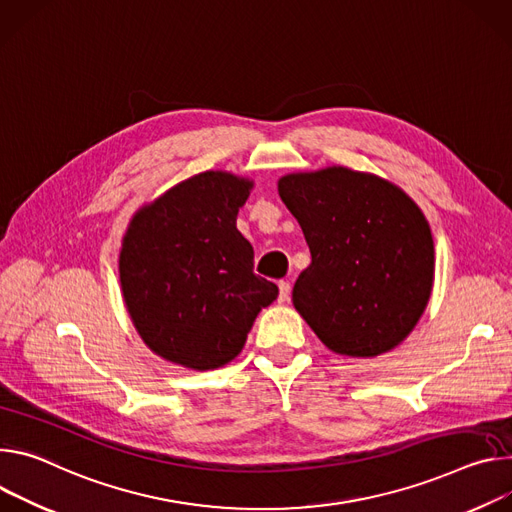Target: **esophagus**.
<instances>
[{"label":"esophagus","instance_id":"esophagus-1","mask_svg":"<svg viewBox=\"0 0 512 512\" xmlns=\"http://www.w3.org/2000/svg\"><path fill=\"white\" fill-rule=\"evenodd\" d=\"M289 295H291V282L289 280H280L278 282V301L280 303L289 301Z\"/></svg>","mask_w":512,"mask_h":512}]
</instances>
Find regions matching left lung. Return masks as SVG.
<instances>
[{"instance_id":"left-lung-1","label":"left lung","mask_w":512,"mask_h":512,"mask_svg":"<svg viewBox=\"0 0 512 512\" xmlns=\"http://www.w3.org/2000/svg\"><path fill=\"white\" fill-rule=\"evenodd\" d=\"M278 195L311 252L293 305L321 342L352 358L399 346L433 287V238L417 203L388 181L344 166L282 177Z\"/></svg>"}]
</instances>
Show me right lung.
<instances>
[{
	"label": "right lung",
	"instance_id": "1",
	"mask_svg": "<svg viewBox=\"0 0 512 512\" xmlns=\"http://www.w3.org/2000/svg\"><path fill=\"white\" fill-rule=\"evenodd\" d=\"M252 183L221 170L195 175L142 207L124 238L120 280L146 346L168 362L213 370L244 348L278 287L254 274L236 217Z\"/></svg>",
	"mask_w": 512,
	"mask_h": 512
}]
</instances>
